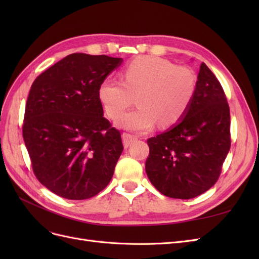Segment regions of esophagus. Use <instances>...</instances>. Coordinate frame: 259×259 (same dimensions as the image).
Wrapping results in <instances>:
<instances>
[{
	"label": "esophagus",
	"instance_id": "obj_1",
	"mask_svg": "<svg viewBox=\"0 0 259 259\" xmlns=\"http://www.w3.org/2000/svg\"><path fill=\"white\" fill-rule=\"evenodd\" d=\"M136 139H137L136 136L128 134V133H123L122 134V140H123V145L125 148H128L132 145V143Z\"/></svg>",
	"mask_w": 259,
	"mask_h": 259
}]
</instances>
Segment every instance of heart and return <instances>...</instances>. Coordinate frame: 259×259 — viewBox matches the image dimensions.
<instances>
[{
	"mask_svg": "<svg viewBox=\"0 0 259 259\" xmlns=\"http://www.w3.org/2000/svg\"><path fill=\"white\" fill-rule=\"evenodd\" d=\"M122 81L107 77L98 88V98L108 116L117 117L136 97L138 107L123 114L116 124L146 132L159 122L168 127L183 119L197 93V74L190 68L155 56L133 60Z\"/></svg>",
	"mask_w": 259,
	"mask_h": 259,
	"instance_id": "heart-1",
	"label": "heart"
}]
</instances>
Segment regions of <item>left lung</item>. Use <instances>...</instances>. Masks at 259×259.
Listing matches in <instances>:
<instances>
[{"label":"left lung","instance_id":"8db88e82","mask_svg":"<svg viewBox=\"0 0 259 259\" xmlns=\"http://www.w3.org/2000/svg\"><path fill=\"white\" fill-rule=\"evenodd\" d=\"M147 143L146 173L162 194L187 200L215 185L231 145L230 111L221 83L204 62L189 110Z\"/></svg>","mask_w":259,"mask_h":259}]
</instances>
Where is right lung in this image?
<instances>
[{
    "label": "right lung",
    "mask_w": 259,
    "mask_h": 259,
    "mask_svg": "<svg viewBox=\"0 0 259 259\" xmlns=\"http://www.w3.org/2000/svg\"><path fill=\"white\" fill-rule=\"evenodd\" d=\"M122 61L74 53L31 86L23 140L38 182L61 198L95 197L113 176L123 151L121 133L104 117L98 88Z\"/></svg>",
    "instance_id": "add662e5"
}]
</instances>
